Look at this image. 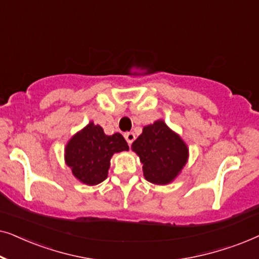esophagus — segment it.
Here are the masks:
<instances>
[{
  "mask_svg": "<svg viewBox=\"0 0 259 259\" xmlns=\"http://www.w3.org/2000/svg\"><path fill=\"white\" fill-rule=\"evenodd\" d=\"M123 137H125L127 144H128L130 146H131V145H132L134 139H136V136H134V133H132V132H127V133H125V134H123Z\"/></svg>",
  "mask_w": 259,
  "mask_h": 259,
  "instance_id": "obj_1",
  "label": "esophagus"
}]
</instances>
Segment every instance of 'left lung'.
Wrapping results in <instances>:
<instances>
[{
	"label": "left lung",
	"instance_id": "8db88e82",
	"mask_svg": "<svg viewBox=\"0 0 259 259\" xmlns=\"http://www.w3.org/2000/svg\"><path fill=\"white\" fill-rule=\"evenodd\" d=\"M132 147L140 157L145 178L158 185L168 184L178 176L189 152L184 141L161 120L144 127Z\"/></svg>",
	"mask_w": 259,
	"mask_h": 259
}]
</instances>
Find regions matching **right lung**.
Returning <instances> with one entry per match:
<instances>
[{
    "label": "right lung",
    "instance_id": "obj_1",
    "mask_svg": "<svg viewBox=\"0 0 259 259\" xmlns=\"http://www.w3.org/2000/svg\"><path fill=\"white\" fill-rule=\"evenodd\" d=\"M127 150L128 145L121 134L106 136L102 127L91 122L67 145L66 162L80 182L97 185L107 178L112 155Z\"/></svg>",
    "mask_w": 259,
    "mask_h": 259
}]
</instances>
